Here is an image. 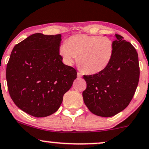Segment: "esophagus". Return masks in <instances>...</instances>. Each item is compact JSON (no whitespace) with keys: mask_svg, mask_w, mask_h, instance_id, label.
Instances as JSON below:
<instances>
[{"mask_svg":"<svg viewBox=\"0 0 149 149\" xmlns=\"http://www.w3.org/2000/svg\"><path fill=\"white\" fill-rule=\"evenodd\" d=\"M77 76H78V78H80V77L82 76V74L80 72H78L77 73Z\"/></svg>","mask_w":149,"mask_h":149,"instance_id":"1","label":"esophagus"}]
</instances>
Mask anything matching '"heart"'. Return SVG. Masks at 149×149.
Masks as SVG:
<instances>
[{
  "label": "heart",
  "mask_w": 149,
  "mask_h": 149,
  "mask_svg": "<svg viewBox=\"0 0 149 149\" xmlns=\"http://www.w3.org/2000/svg\"><path fill=\"white\" fill-rule=\"evenodd\" d=\"M114 51V43L108 37L77 35L60 46V53L68 65H72L78 57L79 67L85 72L94 74L109 65Z\"/></svg>",
  "instance_id": "obj_1"
}]
</instances>
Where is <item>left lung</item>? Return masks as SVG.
Instances as JSON below:
<instances>
[{
	"label": "left lung",
	"mask_w": 149,
	"mask_h": 149,
	"mask_svg": "<svg viewBox=\"0 0 149 149\" xmlns=\"http://www.w3.org/2000/svg\"><path fill=\"white\" fill-rule=\"evenodd\" d=\"M114 36V51L109 65L101 72L83 76L87 83L82 92L85 104L91 112L103 117L116 115L128 106L139 78L136 49L122 36Z\"/></svg>",
	"instance_id": "1"
}]
</instances>
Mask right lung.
<instances>
[{"instance_id":"obj_1","label":"right lung","mask_w":149,"mask_h":149,"mask_svg":"<svg viewBox=\"0 0 149 149\" xmlns=\"http://www.w3.org/2000/svg\"><path fill=\"white\" fill-rule=\"evenodd\" d=\"M61 35L35 33L14 46L7 64L9 94L27 114L44 117L55 113L77 78L60 55Z\"/></svg>"}]
</instances>
